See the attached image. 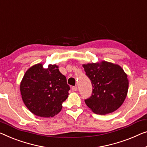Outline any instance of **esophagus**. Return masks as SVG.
Returning a JSON list of instances; mask_svg holds the SVG:
<instances>
[{"instance_id": "1", "label": "esophagus", "mask_w": 147, "mask_h": 147, "mask_svg": "<svg viewBox=\"0 0 147 147\" xmlns=\"http://www.w3.org/2000/svg\"><path fill=\"white\" fill-rule=\"evenodd\" d=\"M72 90H73V91H74V92H75V91H77V87H76V86H73V87H72Z\"/></svg>"}]
</instances>
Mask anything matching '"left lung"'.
<instances>
[{
	"mask_svg": "<svg viewBox=\"0 0 147 147\" xmlns=\"http://www.w3.org/2000/svg\"><path fill=\"white\" fill-rule=\"evenodd\" d=\"M82 67L93 87L91 97L85 100L87 106L100 115L117 110L125 100L129 88L127 74L121 67L106 61Z\"/></svg>",
	"mask_w": 147,
	"mask_h": 147,
	"instance_id": "left-lung-1",
	"label": "left lung"
}]
</instances>
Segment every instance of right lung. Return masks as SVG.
<instances>
[{
  "label": "right lung",
  "instance_id": "right-lung-1",
  "mask_svg": "<svg viewBox=\"0 0 147 147\" xmlns=\"http://www.w3.org/2000/svg\"><path fill=\"white\" fill-rule=\"evenodd\" d=\"M20 90L25 106L32 113L52 117L62 109L70 87L57 65H49L44 69L42 63H38L26 71Z\"/></svg>",
  "mask_w": 147,
  "mask_h": 147
}]
</instances>
